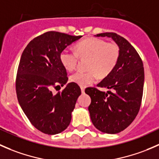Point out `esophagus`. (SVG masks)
I'll return each mask as SVG.
<instances>
[{"mask_svg":"<svg viewBox=\"0 0 159 159\" xmlns=\"http://www.w3.org/2000/svg\"><path fill=\"white\" fill-rule=\"evenodd\" d=\"M81 91L82 93H84V87H81Z\"/></svg>","mask_w":159,"mask_h":159,"instance_id":"34e87169","label":"esophagus"}]
</instances>
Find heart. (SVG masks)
<instances>
[{"instance_id":"b5f03b06","label":"heart","mask_w":159,"mask_h":159,"mask_svg":"<svg viewBox=\"0 0 159 159\" xmlns=\"http://www.w3.org/2000/svg\"><path fill=\"white\" fill-rule=\"evenodd\" d=\"M78 57H89L86 71H78L70 77V81L81 87H86L95 82L98 76L109 75L117 65L120 57L118 46L114 43L98 38H88L75 45V52L64 49L60 54V61L66 70H75Z\"/></svg>"}]
</instances>
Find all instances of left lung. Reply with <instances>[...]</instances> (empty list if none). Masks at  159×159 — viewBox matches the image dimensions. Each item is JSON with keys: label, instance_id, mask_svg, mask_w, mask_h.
Wrapping results in <instances>:
<instances>
[{"label": "left lung", "instance_id": "obj_1", "mask_svg": "<svg viewBox=\"0 0 159 159\" xmlns=\"http://www.w3.org/2000/svg\"><path fill=\"white\" fill-rule=\"evenodd\" d=\"M95 36L111 38L119 48L120 57L114 70L97 84L109 91L85 89L91 98L90 117L99 131L116 134L131 125L140 109L145 80L143 63L136 50L123 37L112 32Z\"/></svg>", "mask_w": 159, "mask_h": 159}]
</instances>
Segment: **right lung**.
I'll return each instance as SVG.
<instances>
[{
	"instance_id": "add662e5",
	"label": "right lung",
	"mask_w": 159,
	"mask_h": 159,
	"mask_svg": "<svg viewBox=\"0 0 159 159\" xmlns=\"http://www.w3.org/2000/svg\"><path fill=\"white\" fill-rule=\"evenodd\" d=\"M81 37L46 32L30 41L22 53L16 78L17 100L30 123L44 134H58L68 128L81 94L73 82L61 92L51 91L68 79L61 52Z\"/></svg>"
}]
</instances>
